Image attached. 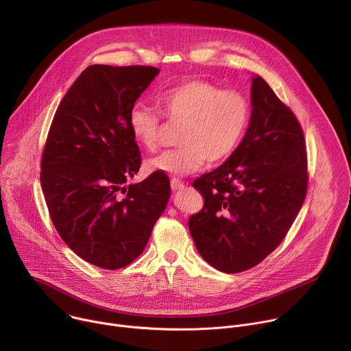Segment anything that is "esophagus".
Masks as SVG:
<instances>
[{
	"mask_svg": "<svg viewBox=\"0 0 351 351\" xmlns=\"http://www.w3.org/2000/svg\"><path fill=\"white\" fill-rule=\"evenodd\" d=\"M171 187H172V190H173V191H176V190H182V189H184V183H183L182 180H179V179L173 178V179L171 180Z\"/></svg>",
	"mask_w": 351,
	"mask_h": 351,
	"instance_id": "esophagus-1",
	"label": "esophagus"
}]
</instances>
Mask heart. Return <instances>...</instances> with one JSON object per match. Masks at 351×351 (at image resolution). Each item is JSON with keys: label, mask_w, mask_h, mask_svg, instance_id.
<instances>
[{"label": "heart", "mask_w": 351, "mask_h": 351, "mask_svg": "<svg viewBox=\"0 0 351 351\" xmlns=\"http://www.w3.org/2000/svg\"><path fill=\"white\" fill-rule=\"evenodd\" d=\"M157 104L165 119L182 123L178 137L182 145L147 162L149 171L162 175L184 176L202 168L207 160H226L237 148L250 121V104L243 94L199 79L161 91ZM161 115L144 104L134 106L129 112L132 136L148 152L158 145Z\"/></svg>", "instance_id": "heart-1"}]
</instances>
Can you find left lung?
I'll use <instances>...</instances> for the list:
<instances>
[{"instance_id": "obj_1", "label": "left lung", "mask_w": 351, "mask_h": 351, "mask_svg": "<svg viewBox=\"0 0 351 351\" xmlns=\"http://www.w3.org/2000/svg\"><path fill=\"white\" fill-rule=\"evenodd\" d=\"M252 106L233 154L193 182L204 207L190 217L189 230L199 256L226 274L253 268L274 252L308 186L302 125L260 76L252 82Z\"/></svg>"}]
</instances>
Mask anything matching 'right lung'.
<instances>
[{"label": "right lung", "instance_id": "add662e5", "mask_svg": "<svg viewBox=\"0 0 351 351\" xmlns=\"http://www.w3.org/2000/svg\"><path fill=\"white\" fill-rule=\"evenodd\" d=\"M158 72L90 65L47 136L40 183L49 217L72 252L99 268H123L143 253L171 195L169 178L157 172L125 187L141 165L129 112Z\"/></svg>", "mask_w": 351, "mask_h": 351}]
</instances>
